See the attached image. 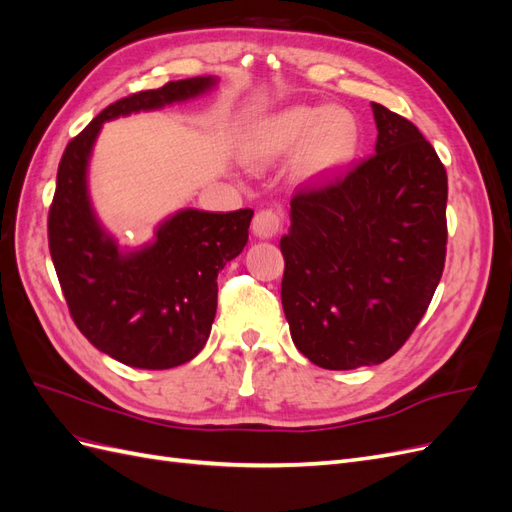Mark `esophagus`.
Instances as JSON below:
<instances>
[{"instance_id": "34e87169", "label": "esophagus", "mask_w": 512, "mask_h": 512, "mask_svg": "<svg viewBox=\"0 0 512 512\" xmlns=\"http://www.w3.org/2000/svg\"><path fill=\"white\" fill-rule=\"evenodd\" d=\"M252 230L254 235L260 239H271L275 237L277 232L282 230V218L280 213L273 211V209H262L254 215V222H252Z\"/></svg>"}]
</instances>
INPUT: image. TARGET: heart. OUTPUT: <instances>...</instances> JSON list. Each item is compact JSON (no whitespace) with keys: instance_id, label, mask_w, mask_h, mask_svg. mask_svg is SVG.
<instances>
[{"instance_id":"b5f03b06","label":"heart","mask_w":512,"mask_h":512,"mask_svg":"<svg viewBox=\"0 0 512 512\" xmlns=\"http://www.w3.org/2000/svg\"><path fill=\"white\" fill-rule=\"evenodd\" d=\"M359 130L344 108L292 106L262 121L245 143V156L254 164L280 160L297 147L294 173L303 179L331 173L346 164L356 151Z\"/></svg>"}]
</instances>
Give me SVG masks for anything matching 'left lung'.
I'll return each mask as SVG.
<instances>
[{"label": "left lung", "mask_w": 512, "mask_h": 512, "mask_svg": "<svg viewBox=\"0 0 512 512\" xmlns=\"http://www.w3.org/2000/svg\"><path fill=\"white\" fill-rule=\"evenodd\" d=\"M376 153L290 198L282 305L294 346L324 369L384 363L433 299L448 179L412 121L371 102Z\"/></svg>", "instance_id": "obj_1"}]
</instances>
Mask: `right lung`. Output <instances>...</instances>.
Wrapping results in <instances>:
<instances>
[{
    "mask_svg": "<svg viewBox=\"0 0 512 512\" xmlns=\"http://www.w3.org/2000/svg\"><path fill=\"white\" fill-rule=\"evenodd\" d=\"M211 76L170 81L106 106L68 143L49 209V250L70 316L100 352L138 369H170L205 348L218 307V273L243 252L252 209H183L156 241L123 254L98 224L87 162L102 123L205 94Z\"/></svg>",
    "mask_w": 512,
    "mask_h": 512,
    "instance_id": "right-lung-1",
    "label": "right lung"
}]
</instances>
